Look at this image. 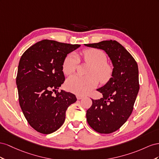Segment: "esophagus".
<instances>
[{
  "mask_svg": "<svg viewBox=\"0 0 159 159\" xmlns=\"http://www.w3.org/2000/svg\"><path fill=\"white\" fill-rule=\"evenodd\" d=\"M84 97V96H83V95H80V94H76V98L78 100H80V99H82Z\"/></svg>",
  "mask_w": 159,
  "mask_h": 159,
  "instance_id": "esophagus-1",
  "label": "esophagus"
}]
</instances>
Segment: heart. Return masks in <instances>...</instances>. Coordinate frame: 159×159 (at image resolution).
Wrapping results in <instances>:
<instances>
[{
  "label": "heart",
  "mask_w": 159,
  "mask_h": 159,
  "mask_svg": "<svg viewBox=\"0 0 159 159\" xmlns=\"http://www.w3.org/2000/svg\"><path fill=\"white\" fill-rule=\"evenodd\" d=\"M83 59L92 65L88 75L83 76L79 75H72L67 79L66 86L70 91L85 94L97 87L98 80L105 84L109 80L113 74L112 66L107 62L105 53L99 49L89 48L82 52ZM79 62L78 56L70 53L65 57L62 63V71L66 75H70L76 70Z\"/></svg>",
  "instance_id": "heart-1"
}]
</instances>
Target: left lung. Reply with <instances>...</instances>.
<instances>
[{
    "label": "left lung",
    "instance_id": "8db88e82",
    "mask_svg": "<svg viewBox=\"0 0 159 159\" xmlns=\"http://www.w3.org/2000/svg\"><path fill=\"white\" fill-rule=\"evenodd\" d=\"M85 46L104 50L114 66L111 79L97 90L103 97L92 99V106L86 115L93 130L110 134L119 129L133 112L139 90L138 65L133 56L116 40H104Z\"/></svg>",
    "mask_w": 159,
    "mask_h": 159
}]
</instances>
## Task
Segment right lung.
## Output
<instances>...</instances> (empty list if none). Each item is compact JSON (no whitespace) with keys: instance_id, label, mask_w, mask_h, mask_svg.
<instances>
[{"instance_id":"add662e5","label":"right lung","mask_w":159,"mask_h":159,"mask_svg":"<svg viewBox=\"0 0 159 159\" xmlns=\"http://www.w3.org/2000/svg\"><path fill=\"white\" fill-rule=\"evenodd\" d=\"M80 46L43 40L20 58L16 79L19 104L27 122L40 133L51 134L59 129L68 107L76 101L74 94L58 89L65 80L63 61Z\"/></svg>"}]
</instances>
